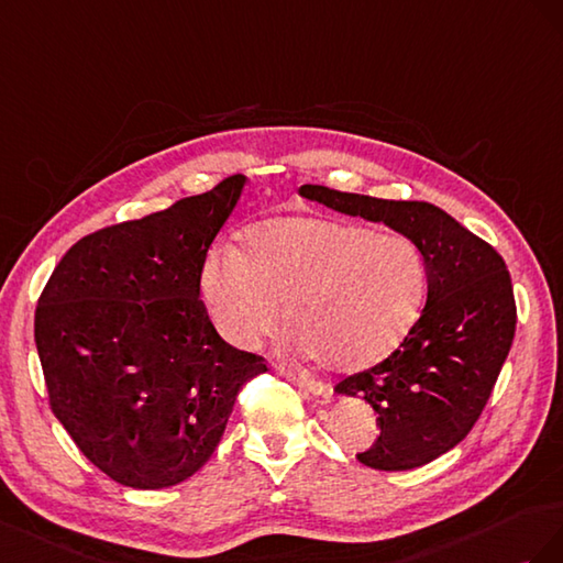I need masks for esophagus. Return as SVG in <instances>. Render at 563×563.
Returning a JSON list of instances; mask_svg holds the SVG:
<instances>
[{
    "instance_id": "obj_1",
    "label": "esophagus",
    "mask_w": 563,
    "mask_h": 563,
    "mask_svg": "<svg viewBox=\"0 0 563 563\" xmlns=\"http://www.w3.org/2000/svg\"><path fill=\"white\" fill-rule=\"evenodd\" d=\"M278 373H280L285 379H290L292 384H297V387L303 389V391H309V394L320 396V398L328 396V387H325V384H320V382H316V379H311V377L297 375V373H292V371H287V367H278Z\"/></svg>"
}]
</instances>
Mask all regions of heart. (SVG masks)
Returning a JSON list of instances; mask_svg holds the SVG:
<instances>
[{"label":"heart","instance_id":"1","mask_svg":"<svg viewBox=\"0 0 563 563\" xmlns=\"http://www.w3.org/2000/svg\"><path fill=\"white\" fill-rule=\"evenodd\" d=\"M427 266L412 240L332 217L256 223L240 250L207 256L200 297L214 330L254 349L292 325L287 344L334 373L371 367L398 346L424 297Z\"/></svg>","mask_w":563,"mask_h":563}]
</instances>
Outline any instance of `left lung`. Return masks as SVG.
I'll return each mask as SVG.
<instances>
[{
  "label": "left lung",
  "mask_w": 563,
  "mask_h": 563,
  "mask_svg": "<svg viewBox=\"0 0 563 563\" xmlns=\"http://www.w3.org/2000/svg\"><path fill=\"white\" fill-rule=\"evenodd\" d=\"M299 196L334 212L384 223L420 247L427 303L389 358L342 379L336 396L377 412V441L358 453L365 467L408 472L467 437L509 353L517 307L503 256L437 205L379 200L303 184Z\"/></svg>",
  "instance_id": "obj_1"
}]
</instances>
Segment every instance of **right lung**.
Instances as JSON below:
<instances>
[{"instance_id": "obj_1", "label": "right lung", "mask_w": 563, "mask_h": 563, "mask_svg": "<svg viewBox=\"0 0 563 563\" xmlns=\"http://www.w3.org/2000/svg\"><path fill=\"white\" fill-rule=\"evenodd\" d=\"M245 186L235 174L82 238L37 301L52 410L122 486L157 490L190 478L212 457L243 384L266 373L260 356L221 340L200 301L207 250Z\"/></svg>"}]
</instances>
